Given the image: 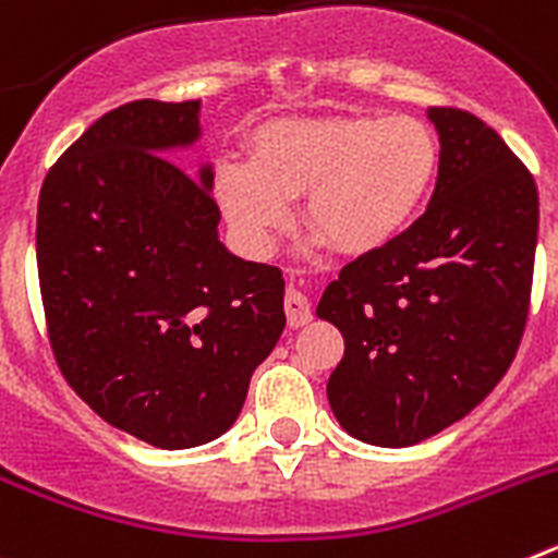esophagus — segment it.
<instances>
[{
    "instance_id": "1",
    "label": "esophagus",
    "mask_w": 558,
    "mask_h": 558,
    "mask_svg": "<svg viewBox=\"0 0 558 558\" xmlns=\"http://www.w3.org/2000/svg\"><path fill=\"white\" fill-rule=\"evenodd\" d=\"M284 313H288L290 327H304V324L313 322V313H310L307 295H304L302 290H295V288H288V293H284Z\"/></svg>"
}]
</instances>
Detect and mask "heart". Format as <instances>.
Listing matches in <instances>:
<instances>
[{
    "label": "heart",
    "instance_id": "obj_1",
    "mask_svg": "<svg viewBox=\"0 0 558 558\" xmlns=\"http://www.w3.org/2000/svg\"><path fill=\"white\" fill-rule=\"evenodd\" d=\"M438 172L430 128L405 113L293 117L254 136L251 161H226L215 179L234 234L265 254L304 191V223L318 243L374 254L411 226Z\"/></svg>",
    "mask_w": 558,
    "mask_h": 558
}]
</instances>
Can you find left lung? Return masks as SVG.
Listing matches in <instances>:
<instances>
[{"instance_id":"obj_1","label":"left lung","mask_w":558,"mask_h":558,"mask_svg":"<svg viewBox=\"0 0 558 558\" xmlns=\"http://www.w3.org/2000/svg\"><path fill=\"white\" fill-rule=\"evenodd\" d=\"M427 120L441 145L430 206L340 270L315 310L347 343L329 408L374 447L418 445L481 405L529 318L534 175L475 113L427 108Z\"/></svg>"}]
</instances>
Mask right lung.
I'll return each instance as SVG.
<instances>
[{"mask_svg": "<svg viewBox=\"0 0 558 558\" xmlns=\"http://www.w3.org/2000/svg\"><path fill=\"white\" fill-rule=\"evenodd\" d=\"M201 100L102 113L47 172L36 259L49 343L108 425L159 450L223 436L284 329V279L220 243Z\"/></svg>", "mask_w": 558, "mask_h": 558, "instance_id": "1", "label": "right lung"}]
</instances>
